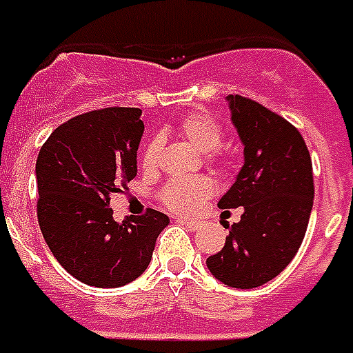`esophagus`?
<instances>
[{"mask_svg": "<svg viewBox=\"0 0 353 353\" xmlns=\"http://www.w3.org/2000/svg\"><path fill=\"white\" fill-rule=\"evenodd\" d=\"M180 224H184L190 231H196L200 228V222L193 221V219H179Z\"/></svg>", "mask_w": 353, "mask_h": 353, "instance_id": "1", "label": "esophagus"}]
</instances>
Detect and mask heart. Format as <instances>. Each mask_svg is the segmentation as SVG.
I'll use <instances>...</instances> for the list:
<instances>
[{"label": "heart", "instance_id": "b5f03b06", "mask_svg": "<svg viewBox=\"0 0 353 353\" xmlns=\"http://www.w3.org/2000/svg\"><path fill=\"white\" fill-rule=\"evenodd\" d=\"M179 134L184 138L185 142H190L196 151L208 154L210 159L219 157L216 148L222 143L224 131L221 123L208 112H193L190 117H185L176 128ZM162 142L160 138H153L148 143V148L143 151L142 165L145 171L157 168L160 157ZM213 193V188L208 180L194 179V180H173L169 182L162 190V202L168 205L169 210L188 215L199 210V205L204 202L210 194Z\"/></svg>", "mask_w": 353, "mask_h": 353}]
</instances>
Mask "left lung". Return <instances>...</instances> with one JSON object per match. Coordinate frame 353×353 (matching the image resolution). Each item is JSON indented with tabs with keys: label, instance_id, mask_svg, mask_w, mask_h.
<instances>
[{
	"label": "left lung",
	"instance_id": "left-lung-1",
	"mask_svg": "<svg viewBox=\"0 0 353 353\" xmlns=\"http://www.w3.org/2000/svg\"><path fill=\"white\" fill-rule=\"evenodd\" d=\"M228 101L244 165L219 208H242V215L224 224V248L205 264L225 286L250 290L277 277L301 248L314 205V173L304 138L288 120L239 94Z\"/></svg>",
	"mask_w": 353,
	"mask_h": 353
}]
</instances>
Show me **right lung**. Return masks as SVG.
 Instances as JSON below:
<instances>
[{
  "label": "right lung",
  "instance_id": "obj_1",
  "mask_svg": "<svg viewBox=\"0 0 353 353\" xmlns=\"http://www.w3.org/2000/svg\"><path fill=\"white\" fill-rule=\"evenodd\" d=\"M140 117L134 107L83 112L56 128L36 160L39 230L56 261L89 286L140 277L169 224L157 210L114 222L109 208L111 194L137 176Z\"/></svg>",
  "mask_w": 353,
  "mask_h": 353
}]
</instances>
